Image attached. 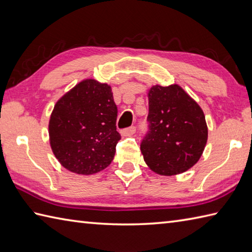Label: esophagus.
Returning a JSON list of instances; mask_svg holds the SVG:
<instances>
[{"instance_id": "esophagus-1", "label": "esophagus", "mask_w": 252, "mask_h": 252, "mask_svg": "<svg viewBox=\"0 0 252 252\" xmlns=\"http://www.w3.org/2000/svg\"><path fill=\"white\" fill-rule=\"evenodd\" d=\"M135 131H136L135 126H130V127H127V129L122 130V131H121V134H122L123 136H131V135L134 134Z\"/></svg>"}]
</instances>
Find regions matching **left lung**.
Returning <instances> with one entry per match:
<instances>
[{
	"mask_svg": "<svg viewBox=\"0 0 252 252\" xmlns=\"http://www.w3.org/2000/svg\"><path fill=\"white\" fill-rule=\"evenodd\" d=\"M149 131L141 152L149 169L160 175L183 173L200 159L208 126L200 106L179 84L148 90Z\"/></svg>",
	"mask_w": 252,
	"mask_h": 252,
	"instance_id": "obj_1",
	"label": "left lung"
}]
</instances>
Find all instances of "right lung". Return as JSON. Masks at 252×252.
Masks as SVG:
<instances>
[{"instance_id":"1","label":"right lung","mask_w":252,"mask_h":252,"mask_svg":"<svg viewBox=\"0 0 252 252\" xmlns=\"http://www.w3.org/2000/svg\"><path fill=\"white\" fill-rule=\"evenodd\" d=\"M117 106L111 87L84 79L56 101L49 122L50 145L63 168L90 175L111 163L117 143Z\"/></svg>"}]
</instances>
